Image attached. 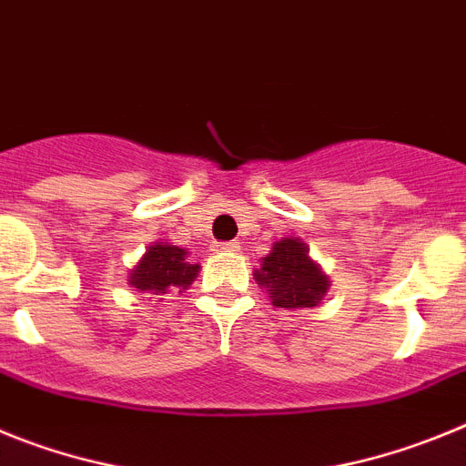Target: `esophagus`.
<instances>
[{"mask_svg":"<svg viewBox=\"0 0 466 466\" xmlns=\"http://www.w3.org/2000/svg\"><path fill=\"white\" fill-rule=\"evenodd\" d=\"M217 252L236 254V252H240V245H238V242H219V245H217Z\"/></svg>","mask_w":466,"mask_h":466,"instance_id":"1","label":"esophagus"}]
</instances>
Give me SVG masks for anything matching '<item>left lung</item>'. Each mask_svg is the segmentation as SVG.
<instances>
[{
  "label": "left lung",
  "instance_id": "obj_1",
  "mask_svg": "<svg viewBox=\"0 0 466 466\" xmlns=\"http://www.w3.org/2000/svg\"><path fill=\"white\" fill-rule=\"evenodd\" d=\"M254 279L270 294L278 308H312L329 289V275L308 254L306 242L299 238H282L273 245Z\"/></svg>",
  "mask_w": 466,
  "mask_h": 466
}]
</instances>
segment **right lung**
Instances as JSON below:
<instances>
[{"label":"right lung","mask_w":466,"mask_h":466,"mask_svg":"<svg viewBox=\"0 0 466 466\" xmlns=\"http://www.w3.org/2000/svg\"><path fill=\"white\" fill-rule=\"evenodd\" d=\"M187 249L170 242H154L139 263L130 270L127 282L139 291L166 294L167 289H188V284L198 278L200 266L187 261Z\"/></svg>","instance_id":"add662e5"}]
</instances>
